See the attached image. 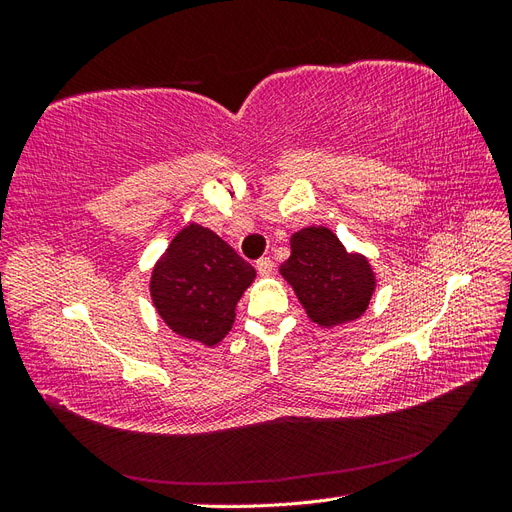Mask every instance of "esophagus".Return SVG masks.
<instances>
[{"label": "esophagus", "instance_id": "34e87169", "mask_svg": "<svg viewBox=\"0 0 512 512\" xmlns=\"http://www.w3.org/2000/svg\"><path fill=\"white\" fill-rule=\"evenodd\" d=\"M256 271H258V275H262V277L271 275V271H273L271 258H258V260H256Z\"/></svg>", "mask_w": 512, "mask_h": 512}]
</instances>
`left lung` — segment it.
I'll return each instance as SVG.
<instances>
[{
	"instance_id": "1",
	"label": "left lung",
	"mask_w": 512,
	"mask_h": 512,
	"mask_svg": "<svg viewBox=\"0 0 512 512\" xmlns=\"http://www.w3.org/2000/svg\"><path fill=\"white\" fill-rule=\"evenodd\" d=\"M305 307L324 329L352 322L369 305L376 275L363 254L348 252L327 226H309L290 237V258L280 267Z\"/></svg>"
}]
</instances>
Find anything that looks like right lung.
<instances>
[{
  "label": "right lung",
  "mask_w": 512,
  "mask_h": 512,
  "mask_svg": "<svg viewBox=\"0 0 512 512\" xmlns=\"http://www.w3.org/2000/svg\"><path fill=\"white\" fill-rule=\"evenodd\" d=\"M256 271L213 230L188 224L151 271L149 292L173 333L205 346L220 344Z\"/></svg>",
  "instance_id": "obj_1"
}]
</instances>
